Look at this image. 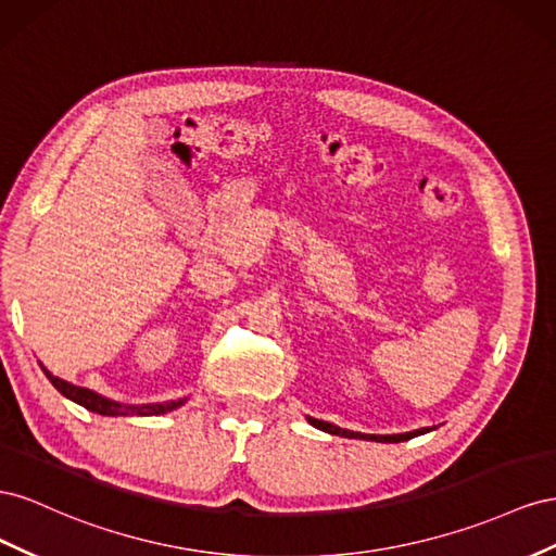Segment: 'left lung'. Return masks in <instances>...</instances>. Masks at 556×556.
Instances as JSON below:
<instances>
[{
	"label": "left lung",
	"instance_id": "left-lung-1",
	"mask_svg": "<svg viewBox=\"0 0 556 556\" xmlns=\"http://www.w3.org/2000/svg\"><path fill=\"white\" fill-rule=\"evenodd\" d=\"M309 424L321 428V431L326 433H332V435H342V438H366V440H375V442H403V440H409L415 435H424L428 433V428H419V431H412V433H399V435H366V433H354V431H344V428H338L336 424H328V421H321V419H312L309 417Z\"/></svg>",
	"mask_w": 556,
	"mask_h": 556
}]
</instances>
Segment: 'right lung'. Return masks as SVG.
<instances>
[{"label":"right lung","instance_id":"right-lung-1","mask_svg":"<svg viewBox=\"0 0 556 556\" xmlns=\"http://www.w3.org/2000/svg\"><path fill=\"white\" fill-rule=\"evenodd\" d=\"M43 372H46V377L51 379V384L62 395H67L70 401L84 405L90 412H98V415H109V417H116V415H165V412H172V409H177L179 405H184V401H169V403H157V405H141V407L128 405V407H123L114 401L102 399L100 393H94L90 389H81V387H74V384L65 382V379L51 375L46 368H43Z\"/></svg>","mask_w":556,"mask_h":556}]
</instances>
